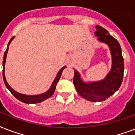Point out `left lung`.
Masks as SVG:
<instances>
[{
	"label": "left lung",
	"mask_w": 135,
	"mask_h": 135,
	"mask_svg": "<svg viewBox=\"0 0 135 135\" xmlns=\"http://www.w3.org/2000/svg\"><path fill=\"white\" fill-rule=\"evenodd\" d=\"M95 35L100 42L108 45L112 56V67L104 79L98 81L85 83L81 76L74 69V84L81 97L89 101L100 102L105 100L118 90L122 84L124 72V60L122 49L118 40L112 37L108 31L97 25Z\"/></svg>",
	"instance_id": "1"
}]
</instances>
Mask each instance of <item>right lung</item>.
Wrapping results in <instances>:
<instances>
[{"label":"right lung","mask_w":135,"mask_h":135,"mask_svg":"<svg viewBox=\"0 0 135 135\" xmlns=\"http://www.w3.org/2000/svg\"><path fill=\"white\" fill-rule=\"evenodd\" d=\"M13 37H12L10 39V40L8 42V47H7V49H6V51H5V54H4V57H3V81L4 83H5V85L7 87L8 90H10V93L13 94L14 96H15L17 100H19L20 101L24 103H28V104H34V103H41V102L44 101L47 98H49L53 95V93L55 91V89H56V84L58 83V81H59V79H60L61 76V74H62V71L63 70L66 68V66H64L59 71L58 74L56 75V78L53 81V83L51 84V87L49 88V90L46 91V92L43 93L42 94H39V95H25V94H22V93H20L18 92H16L15 90H13V88H11L9 84H8V82L6 81V76H5V64H6V56H7V54H8V47H9V45L12 42V40H13Z\"/></svg>","instance_id":"add662e5"}]
</instances>
